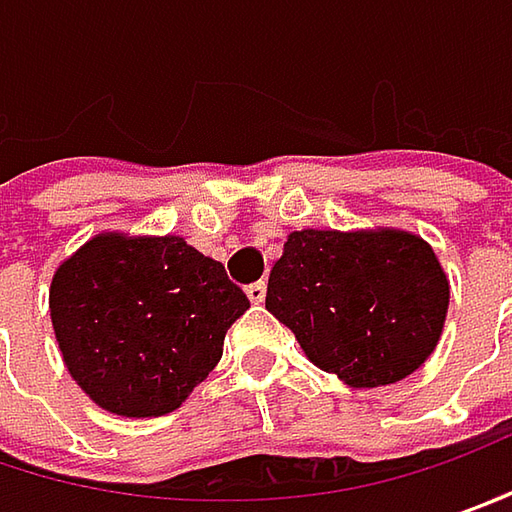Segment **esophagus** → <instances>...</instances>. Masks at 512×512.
I'll return each instance as SVG.
<instances>
[{
	"instance_id": "esophagus-1",
	"label": "esophagus",
	"mask_w": 512,
	"mask_h": 512,
	"mask_svg": "<svg viewBox=\"0 0 512 512\" xmlns=\"http://www.w3.org/2000/svg\"><path fill=\"white\" fill-rule=\"evenodd\" d=\"M246 295H249L252 303H263V300H266V280L249 283V286H246Z\"/></svg>"
}]
</instances>
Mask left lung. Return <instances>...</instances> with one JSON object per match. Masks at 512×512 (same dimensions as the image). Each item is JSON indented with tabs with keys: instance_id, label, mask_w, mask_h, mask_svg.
Segmentation results:
<instances>
[{
	"instance_id": "left-lung-1",
	"label": "left lung",
	"mask_w": 512,
	"mask_h": 512,
	"mask_svg": "<svg viewBox=\"0 0 512 512\" xmlns=\"http://www.w3.org/2000/svg\"><path fill=\"white\" fill-rule=\"evenodd\" d=\"M450 283L410 232H292L272 266L266 309L306 358L349 387L412 375L441 338Z\"/></svg>"
}]
</instances>
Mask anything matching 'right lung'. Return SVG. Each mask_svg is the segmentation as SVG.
Listing matches in <instances>:
<instances>
[{
	"label": "right lung",
	"instance_id": "1",
	"mask_svg": "<svg viewBox=\"0 0 512 512\" xmlns=\"http://www.w3.org/2000/svg\"><path fill=\"white\" fill-rule=\"evenodd\" d=\"M246 309L223 263L174 234H97L51 280L65 367L94 404L125 418L177 410Z\"/></svg>",
	"mask_w": 512,
	"mask_h": 512
}]
</instances>
